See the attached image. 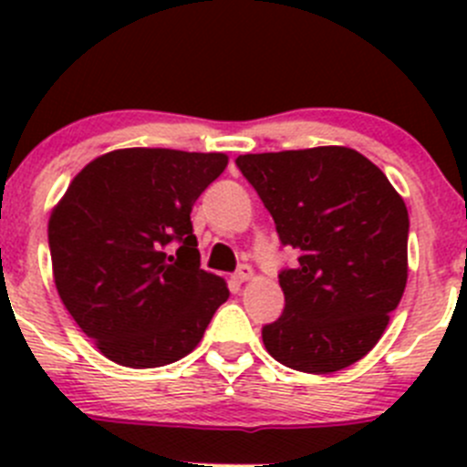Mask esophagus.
<instances>
[{
	"label": "esophagus",
	"instance_id": "obj_1",
	"mask_svg": "<svg viewBox=\"0 0 467 467\" xmlns=\"http://www.w3.org/2000/svg\"><path fill=\"white\" fill-rule=\"evenodd\" d=\"M234 282H239V285H242V282H246V280H251L253 277V268L248 266V264H242V266L237 268V271H234Z\"/></svg>",
	"mask_w": 467,
	"mask_h": 467
}]
</instances>
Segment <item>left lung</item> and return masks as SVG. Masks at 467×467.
Wrapping results in <instances>:
<instances>
[{
	"label": "left lung",
	"mask_w": 467,
	"mask_h": 467,
	"mask_svg": "<svg viewBox=\"0 0 467 467\" xmlns=\"http://www.w3.org/2000/svg\"><path fill=\"white\" fill-rule=\"evenodd\" d=\"M298 264L277 277L280 318L262 327L268 355L303 373H337L373 350L407 286L409 212L357 150L317 146L234 160Z\"/></svg>",
	"instance_id": "1"
}]
</instances>
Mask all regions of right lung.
I'll return each instance as SVG.
<instances>
[{"mask_svg":"<svg viewBox=\"0 0 467 467\" xmlns=\"http://www.w3.org/2000/svg\"><path fill=\"white\" fill-rule=\"evenodd\" d=\"M223 153L119 149L92 160L49 219L60 300L110 361L158 368L190 355L228 300L201 268L192 207Z\"/></svg>","mask_w":467,"mask_h":467,"instance_id":"right-lung-1","label":"right lung"}]
</instances>
